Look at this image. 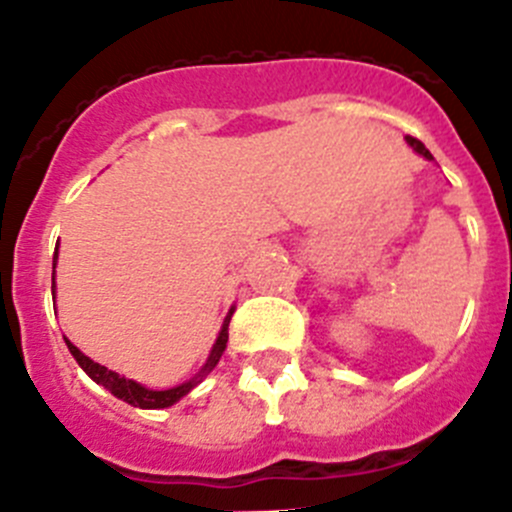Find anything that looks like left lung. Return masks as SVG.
<instances>
[{
  "mask_svg": "<svg viewBox=\"0 0 512 512\" xmlns=\"http://www.w3.org/2000/svg\"><path fill=\"white\" fill-rule=\"evenodd\" d=\"M406 141H408V144L413 146V151H418V154H421V156H426L428 161H433V154H430V151L426 149V146H423V141L413 139V136H406Z\"/></svg>",
  "mask_w": 512,
  "mask_h": 512,
  "instance_id": "left-lung-1",
  "label": "left lung"
}]
</instances>
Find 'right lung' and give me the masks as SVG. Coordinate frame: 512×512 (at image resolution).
I'll return each mask as SVG.
<instances>
[{"instance_id":"add662e5","label":"right lung","mask_w":512,"mask_h":512,"mask_svg":"<svg viewBox=\"0 0 512 512\" xmlns=\"http://www.w3.org/2000/svg\"><path fill=\"white\" fill-rule=\"evenodd\" d=\"M54 268H57V251H54ZM52 293H57V291H54V276H52ZM231 316H234V306H231V311L226 313L224 326H221L219 336H216V343H214V348H211L209 358H206L204 368H201V371L196 373L191 381L181 383V386H176V388H166V391H154V388L141 386V383L131 381V378L119 376L116 371H109L106 366H101V363H94L89 356H84V353L79 351V348L74 346L69 338H64V341H67L69 353H72V356L77 358L79 366L84 368L86 376H89L94 383H99V386H104L106 391L111 393V396L121 398V401H126L129 406H136V408H169V406H174L176 401H181V398H184L186 393L191 391V388L199 386L201 378L209 376V373L216 368V363L221 361V356H224V351H226V341H229Z\"/></svg>"}]
</instances>
